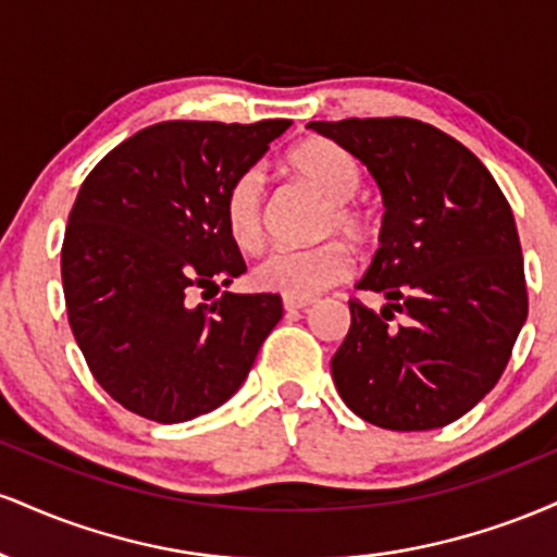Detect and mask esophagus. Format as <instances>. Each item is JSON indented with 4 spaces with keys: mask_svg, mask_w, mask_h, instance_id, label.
I'll list each match as a JSON object with an SVG mask.
<instances>
[{
    "mask_svg": "<svg viewBox=\"0 0 557 557\" xmlns=\"http://www.w3.org/2000/svg\"><path fill=\"white\" fill-rule=\"evenodd\" d=\"M285 311H304L309 306H314V298H283Z\"/></svg>",
    "mask_w": 557,
    "mask_h": 557,
    "instance_id": "obj_1",
    "label": "esophagus"
}]
</instances>
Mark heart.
Segmentation results:
<instances>
[{
  "label": "heart",
  "mask_w": 557,
  "mask_h": 557,
  "mask_svg": "<svg viewBox=\"0 0 557 557\" xmlns=\"http://www.w3.org/2000/svg\"><path fill=\"white\" fill-rule=\"evenodd\" d=\"M290 168L300 181L330 198V212L324 214L322 235L343 233L345 238L361 243L372 233V216L361 203L354 201L359 190V162L324 138L304 140L287 157ZM264 181L259 172H246L230 188L225 201V222L230 238L243 251H257L264 243ZM354 270V257L341 240H327L322 246L290 251L277 248L267 253L253 267V283L267 293H280L285 298H314L317 293L343 283Z\"/></svg>",
  "instance_id": "1"
}]
</instances>
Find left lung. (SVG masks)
Wrapping results in <instances>:
<instances>
[{
  "label": "left lung",
  "mask_w": 557,
  "mask_h": 557,
  "mask_svg": "<svg viewBox=\"0 0 557 557\" xmlns=\"http://www.w3.org/2000/svg\"><path fill=\"white\" fill-rule=\"evenodd\" d=\"M354 154L382 194V233L350 330L332 356L345 406L395 432L461 419L500 380L529 300L513 212L479 159L411 117L309 123ZM404 314L389 325L392 311Z\"/></svg>",
  "instance_id": "left-lung-1"
}]
</instances>
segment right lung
Listing matches in <instances>:
<instances>
[{"label": "right lung", "instance_id": "add662e5", "mask_svg": "<svg viewBox=\"0 0 557 557\" xmlns=\"http://www.w3.org/2000/svg\"><path fill=\"white\" fill-rule=\"evenodd\" d=\"M290 120H168L101 159L62 243L67 319L88 369L120 406L177 424L233 398L283 319L274 293H222L246 272L225 201Z\"/></svg>", "mask_w": 557, "mask_h": 557}]
</instances>
